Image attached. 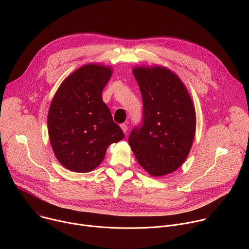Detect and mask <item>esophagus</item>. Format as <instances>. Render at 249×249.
<instances>
[{"label":"esophagus","instance_id":"1","mask_svg":"<svg viewBox=\"0 0 249 249\" xmlns=\"http://www.w3.org/2000/svg\"><path fill=\"white\" fill-rule=\"evenodd\" d=\"M120 127H121V129H122V131H123L124 133H126V132H127V130H128V126H127L125 123H122V124L120 125Z\"/></svg>","mask_w":249,"mask_h":249}]
</instances>
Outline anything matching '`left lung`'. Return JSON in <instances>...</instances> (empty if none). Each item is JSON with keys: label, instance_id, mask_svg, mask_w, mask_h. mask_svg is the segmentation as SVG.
I'll return each instance as SVG.
<instances>
[{"label": "left lung", "instance_id": "obj_1", "mask_svg": "<svg viewBox=\"0 0 249 249\" xmlns=\"http://www.w3.org/2000/svg\"><path fill=\"white\" fill-rule=\"evenodd\" d=\"M133 74L143 98V121L129 136L139 162L153 176L173 172L192 147L196 113L181 80L165 67H137Z\"/></svg>", "mask_w": 249, "mask_h": 249}]
</instances>
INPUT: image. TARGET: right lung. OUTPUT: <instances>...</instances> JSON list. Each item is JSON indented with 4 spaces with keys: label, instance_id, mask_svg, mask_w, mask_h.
Masks as SVG:
<instances>
[{
    "label": "right lung",
    "instance_id": "obj_1",
    "mask_svg": "<svg viewBox=\"0 0 249 249\" xmlns=\"http://www.w3.org/2000/svg\"><path fill=\"white\" fill-rule=\"evenodd\" d=\"M112 75L109 67L85 65L64 80L48 112V134L59 162L75 172H89L124 133L102 100Z\"/></svg>",
    "mask_w": 249,
    "mask_h": 249
}]
</instances>
